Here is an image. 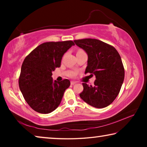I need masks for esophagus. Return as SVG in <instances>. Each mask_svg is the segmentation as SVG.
Segmentation results:
<instances>
[{
    "instance_id": "esophagus-1",
    "label": "esophagus",
    "mask_w": 147,
    "mask_h": 147,
    "mask_svg": "<svg viewBox=\"0 0 147 147\" xmlns=\"http://www.w3.org/2000/svg\"><path fill=\"white\" fill-rule=\"evenodd\" d=\"M76 82H74V81H71V85H74V84H75Z\"/></svg>"
}]
</instances>
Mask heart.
<instances>
[{
	"instance_id": "heart-1",
	"label": "heart",
	"mask_w": 147,
	"mask_h": 147,
	"mask_svg": "<svg viewBox=\"0 0 147 147\" xmlns=\"http://www.w3.org/2000/svg\"><path fill=\"white\" fill-rule=\"evenodd\" d=\"M80 51H82V50H80ZM76 74H77V73H76V72L74 71V72H73V73H72L70 74V76H71V77H74V76H75L76 75Z\"/></svg>"
}]
</instances>
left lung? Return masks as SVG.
I'll return each instance as SVG.
<instances>
[{
	"label": "left lung",
	"mask_w": 147,
	"mask_h": 147,
	"mask_svg": "<svg viewBox=\"0 0 147 147\" xmlns=\"http://www.w3.org/2000/svg\"><path fill=\"white\" fill-rule=\"evenodd\" d=\"M77 46L88 55L85 74L94 75L93 85L83 83L80 96L89 105L103 108L113 102L121 90L124 69L121 56L113 46L96 39L74 40Z\"/></svg>",
	"instance_id": "8db88e82"
}]
</instances>
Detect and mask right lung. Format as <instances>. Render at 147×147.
Listing matches in <instances>:
<instances>
[{
	"label": "right lung",
	"instance_id": "add662e5",
	"mask_svg": "<svg viewBox=\"0 0 147 147\" xmlns=\"http://www.w3.org/2000/svg\"><path fill=\"white\" fill-rule=\"evenodd\" d=\"M73 41L46 42L34 49L21 66L19 86L24 100L34 111L49 113L58 108L70 81L53 82L52 72L61 65L62 57Z\"/></svg>",
	"mask_w": 147,
	"mask_h": 147
}]
</instances>
